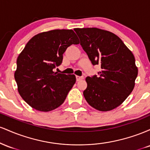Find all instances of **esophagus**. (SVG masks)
<instances>
[{"label": "esophagus", "mask_w": 150, "mask_h": 150, "mask_svg": "<svg viewBox=\"0 0 150 150\" xmlns=\"http://www.w3.org/2000/svg\"><path fill=\"white\" fill-rule=\"evenodd\" d=\"M84 79V77L83 76H76V80H77V81H80V80H83Z\"/></svg>", "instance_id": "1"}]
</instances>
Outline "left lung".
<instances>
[{
  "label": "left lung",
  "mask_w": 150,
  "mask_h": 150,
  "mask_svg": "<svg viewBox=\"0 0 150 150\" xmlns=\"http://www.w3.org/2000/svg\"><path fill=\"white\" fill-rule=\"evenodd\" d=\"M74 30L92 65H100L101 68L99 75L86 77V101L100 111L118 107L135 87L138 70L133 54L112 32L98 28Z\"/></svg>",
  "instance_id": "1"
}]
</instances>
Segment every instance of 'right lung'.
<instances>
[{
	"mask_svg": "<svg viewBox=\"0 0 150 150\" xmlns=\"http://www.w3.org/2000/svg\"><path fill=\"white\" fill-rule=\"evenodd\" d=\"M80 42L73 30H54L35 35L17 59L15 80L22 99L34 109L50 111L64 102L75 75L53 72L68 46Z\"/></svg>",
	"mask_w": 150,
	"mask_h": 150,
	"instance_id": "1",
	"label": "right lung"
}]
</instances>
